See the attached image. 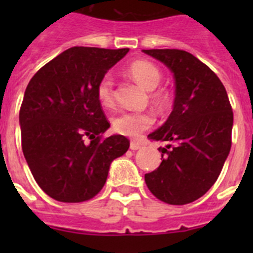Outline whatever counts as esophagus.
Masks as SVG:
<instances>
[{
  "instance_id": "1",
  "label": "esophagus",
  "mask_w": 253,
  "mask_h": 253,
  "mask_svg": "<svg viewBox=\"0 0 253 253\" xmlns=\"http://www.w3.org/2000/svg\"><path fill=\"white\" fill-rule=\"evenodd\" d=\"M140 147H142V143L138 142V140H131L130 142V149H133V151H137V149H139Z\"/></svg>"
}]
</instances>
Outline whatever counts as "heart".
Returning a JSON list of instances; mask_svg holds the SVG:
<instances>
[{
  "label": "heart",
  "mask_w": 253,
  "mask_h": 253,
  "mask_svg": "<svg viewBox=\"0 0 253 253\" xmlns=\"http://www.w3.org/2000/svg\"><path fill=\"white\" fill-rule=\"evenodd\" d=\"M128 73L134 81L144 90L153 91L157 88L161 81V72L157 67L147 60H137L129 66ZM97 99L104 107L114 106V84L111 76L106 75L100 80L97 88ZM152 99L160 106H163L169 100V96L163 91H156L152 93ZM153 114L151 111H123L118 114L113 119V128L116 133L128 135V137H138L140 133L149 129L154 124Z\"/></svg>",
  "instance_id": "obj_1"
}]
</instances>
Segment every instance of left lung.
<instances>
[{"label":"left lung","instance_id":"obj_1","mask_svg":"<svg viewBox=\"0 0 253 253\" xmlns=\"http://www.w3.org/2000/svg\"><path fill=\"white\" fill-rule=\"evenodd\" d=\"M143 53L173 73L175 100L166 123L148 135L166 142L162 162L146 173L149 191L162 202L184 205L202 198L218 178L232 144L233 111L218 76L185 50Z\"/></svg>","mask_w":253,"mask_h":253}]
</instances>
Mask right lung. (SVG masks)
Segmentation results:
<instances>
[{
	"mask_svg": "<svg viewBox=\"0 0 253 253\" xmlns=\"http://www.w3.org/2000/svg\"><path fill=\"white\" fill-rule=\"evenodd\" d=\"M128 51L73 46L42 67L26 87L19 115L22 152L40 189L54 200L92 199L111 162L128 151L124 135L101 140L110 124L96 93L100 80Z\"/></svg>",
	"mask_w": 253,
	"mask_h": 253,
	"instance_id": "right-lung-1",
	"label": "right lung"
}]
</instances>
